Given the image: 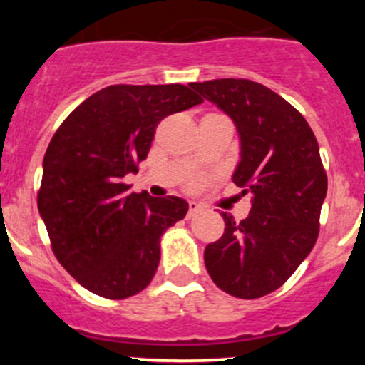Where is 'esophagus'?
Instances as JSON below:
<instances>
[{"instance_id":"1","label":"esophagus","mask_w":365,"mask_h":365,"mask_svg":"<svg viewBox=\"0 0 365 365\" xmlns=\"http://www.w3.org/2000/svg\"><path fill=\"white\" fill-rule=\"evenodd\" d=\"M201 210H203V206L200 203H196V201H190L189 203V217H194L196 213H200Z\"/></svg>"}]
</instances>
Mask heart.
Wrapping results in <instances>:
<instances>
[{
	"label": "heart",
	"instance_id": "1",
	"mask_svg": "<svg viewBox=\"0 0 365 365\" xmlns=\"http://www.w3.org/2000/svg\"><path fill=\"white\" fill-rule=\"evenodd\" d=\"M203 182H205L203 178H200V176H194V178L189 180V183H187V187H189V189H197V187L203 185Z\"/></svg>",
	"mask_w": 365,
	"mask_h": 365
}]
</instances>
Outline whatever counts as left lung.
<instances>
[{"label":"left lung","instance_id":"8db88e82","mask_svg":"<svg viewBox=\"0 0 365 365\" xmlns=\"http://www.w3.org/2000/svg\"><path fill=\"white\" fill-rule=\"evenodd\" d=\"M190 86L235 121L242 160L233 182L252 194L247 219L222 212L224 235L205 249L212 281L231 297L281 288L314 247L327 196L319 146L305 118L270 88L249 79Z\"/></svg>","mask_w":365,"mask_h":365}]
</instances>
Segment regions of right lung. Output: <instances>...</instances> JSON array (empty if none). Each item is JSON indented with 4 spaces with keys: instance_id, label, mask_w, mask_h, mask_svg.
Listing matches in <instances>:
<instances>
[{
    "instance_id": "right-lung-1",
    "label": "right lung",
    "mask_w": 365,
    "mask_h": 365,
    "mask_svg": "<svg viewBox=\"0 0 365 365\" xmlns=\"http://www.w3.org/2000/svg\"><path fill=\"white\" fill-rule=\"evenodd\" d=\"M203 98L183 84H113L65 118L47 146L38 212L61 267L88 292L123 300L146 288L160 261V237L185 217L175 196L128 192L169 114Z\"/></svg>"
}]
</instances>
